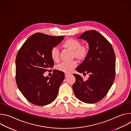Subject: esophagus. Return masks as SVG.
Masks as SVG:
<instances>
[{
	"label": "esophagus",
	"mask_w": 131,
	"mask_h": 131,
	"mask_svg": "<svg viewBox=\"0 0 131 131\" xmlns=\"http://www.w3.org/2000/svg\"><path fill=\"white\" fill-rule=\"evenodd\" d=\"M68 76H69V74H68V73H65V76L66 78H67Z\"/></svg>",
	"instance_id": "obj_1"
}]
</instances>
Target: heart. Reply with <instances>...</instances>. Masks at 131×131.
I'll return each instance as SVG.
<instances>
[{
  "mask_svg": "<svg viewBox=\"0 0 131 131\" xmlns=\"http://www.w3.org/2000/svg\"><path fill=\"white\" fill-rule=\"evenodd\" d=\"M63 47L72 52V57L78 60H84L88 55L89 48L86 46L81 45V42L72 38L66 40L63 44ZM52 60L54 62H58L60 60V52L59 49L53 48L50 52ZM77 66V62L73 61L69 63H63L58 66V69L65 73H70L73 68Z\"/></svg>",
  "mask_w": 131,
  "mask_h": 131,
  "instance_id": "heart-1",
  "label": "heart"
}]
</instances>
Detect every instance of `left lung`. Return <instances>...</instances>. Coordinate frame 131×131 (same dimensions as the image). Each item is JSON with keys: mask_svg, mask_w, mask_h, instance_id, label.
<instances>
[{"mask_svg": "<svg viewBox=\"0 0 131 131\" xmlns=\"http://www.w3.org/2000/svg\"><path fill=\"white\" fill-rule=\"evenodd\" d=\"M78 38L89 44V53L76 68L82 73H89L86 80L73 74L76 81L72 85L74 94L80 101L88 104L97 103L107 94L115 77L116 57L110 42L100 32L92 30L85 31Z\"/></svg>", "mask_w": 131, "mask_h": 131, "instance_id": "left-lung-1", "label": "left lung"}]
</instances>
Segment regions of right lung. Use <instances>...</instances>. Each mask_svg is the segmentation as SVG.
Returning <instances> with one entry per match:
<instances>
[{"mask_svg":"<svg viewBox=\"0 0 131 131\" xmlns=\"http://www.w3.org/2000/svg\"><path fill=\"white\" fill-rule=\"evenodd\" d=\"M64 39L63 36H52L36 33L26 40L16 55V82L23 96L31 103L45 106L57 98L65 74L56 70L52 76L43 73L54 66L51 49Z\"/></svg>","mask_w":131,"mask_h":131,"instance_id":"obj_1","label":"right lung"}]
</instances>
